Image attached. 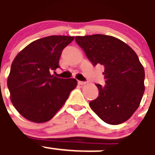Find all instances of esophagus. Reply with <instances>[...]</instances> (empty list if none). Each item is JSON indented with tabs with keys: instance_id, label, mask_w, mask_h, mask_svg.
<instances>
[{
	"instance_id": "obj_1",
	"label": "esophagus",
	"mask_w": 155,
	"mask_h": 155,
	"mask_svg": "<svg viewBox=\"0 0 155 155\" xmlns=\"http://www.w3.org/2000/svg\"><path fill=\"white\" fill-rule=\"evenodd\" d=\"M78 84H79V85H81V86H83V85H85V84H86V83H85V82L78 81Z\"/></svg>"
}]
</instances>
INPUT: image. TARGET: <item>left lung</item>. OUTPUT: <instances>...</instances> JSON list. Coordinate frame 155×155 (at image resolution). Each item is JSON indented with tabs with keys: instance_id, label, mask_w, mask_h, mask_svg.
Segmentation results:
<instances>
[{
	"instance_id": "8db88e82",
	"label": "left lung",
	"mask_w": 155,
	"mask_h": 155,
	"mask_svg": "<svg viewBox=\"0 0 155 155\" xmlns=\"http://www.w3.org/2000/svg\"><path fill=\"white\" fill-rule=\"evenodd\" d=\"M94 66L104 68L105 85L90 107L107 124L127 121L138 108L145 91L144 68L134 50L116 37L103 34L75 38Z\"/></svg>"
}]
</instances>
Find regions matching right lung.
Listing matches in <instances>:
<instances>
[{"instance_id": "obj_1", "label": "right lung", "mask_w": 155, "mask_h": 155, "mask_svg": "<svg viewBox=\"0 0 155 155\" xmlns=\"http://www.w3.org/2000/svg\"><path fill=\"white\" fill-rule=\"evenodd\" d=\"M74 37L50 36L35 40L15 58L8 77L11 101L22 117L36 123L51 120L77 86L76 79L51 74Z\"/></svg>"}]
</instances>
